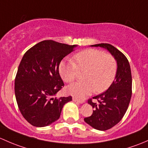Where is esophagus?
Returning a JSON list of instances; mask_svg holds the SVG:
<instances>
[{
	"label": "esophagus",
	"instance_id": "1",
	"mask_svg": "<svg viewBox=\"0 0 148 148\" xmlns=\"http://www.w3.org/2000/svg\"><path fill=\"white\" fill-rule=\"evenodd\" d=\"M73 102H76V103H80V104H82V103H84V101H82V100H77V99L76 98V97H73Z\"/></svg>",
	"mask_w": 148,
	"mask_h": 148
}]
</instances>
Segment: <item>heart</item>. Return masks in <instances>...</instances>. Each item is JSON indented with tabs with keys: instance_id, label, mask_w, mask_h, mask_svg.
I'll list each match as a JSON object with an SVG mask.
<instances>
[{
	"instance_id": "heart-1",
	"label": "heart",
	"mask_w": 148,
	"mask_h": 148,
	"mask_svg": "<svg viewBox=\"0 0 148 148\" xmlns=\"http://www.w3.org/2000/svg\"><path fill=\"white\" fill-rule=\"evenodd\" d=\"M78 71H85V80L68 85L66 92L76 98L83 99L94 90L101 92L109 88L115 77L117 63L111 55L88 49L75 55L73 61H63L59 65V73L66 83L73 81Z\"/></svg>"
}]
</instances>
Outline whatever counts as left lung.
Segmentation results:
<instances>
[{
  "label": "left lung",
  "instance_id": "obj_1",
  "mask_svg": "<svg viewBox=\"0 0 148 148\" xmlns=\"http://www.w3.org/2000/svg\"><path fill=\"white\" fill-rule=\"evenodd\" d=\"M106 49L115 59L117 71L114 81L103 93L93 97L97 100H88L94 110L91 116L84 118L89 125L98 130H106L118 124L127 111L132 96V75L127 58L108 43L90 45Z\"/></svg>",
  "mask_w": 148,
  "mask_h": 148
}]
</instances>
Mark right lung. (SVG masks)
<instances>
[{"label": "right lung", "mask_w": 148, "mask_h": 148, "mask_svg": "<svg viewBox=\"0 0 148 148\" xmlns=\"http://www.w3.org/2000/svg\"><path fill=\"white\" fill-rule=\"evenodd\" d=\"M76 47L43 40L24 54L15 79V95L21 114L32 125L45 127L56 122L64 105L72 100L71 96H54L64 85L59 65Z\"/></svg>", "instance_id": "1"}]
</instances>
